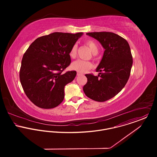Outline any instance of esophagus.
<instances>
[{
	"mask_svg": "<svg viewBox=\"0 0 157 157\" xmlns=\"http://www.w3.org/2000/svg\"><path fill=\"white\" fill-rule=\"evenodd\" d=\"M82 75V74L80 73V72H77V76H79V75Z\"/></svg>",
	"mask_w": 157,
	"mask_h": 157,
	"instance_id": "obj_1",
	"label": "esophagus"
}]
</instances>
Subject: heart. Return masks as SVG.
<instances>
[{
    "label": "heart",
    "mask_w": 157,
    "mask_h": 157,
    "mask_svg": "<svg viewBox=\"0 0 157 157\" xmlns=\"http://www.w3.org/2000/svg\"><path fill=\"white\" fill-rule=\"evenodd\" d=\"M86 45L90 47L92 54L97 55L99 49L97 43L93 40H88L85 42ZM77 45L74 44L72 45L69 52V56L71 58L74 59L77 56ZM92 67V64L88 61H84L82 60H77L74 61L71 64V68L80 73H85L89 71Z\"/></svg>",
    "instance_id": "1"
}]
</instances>
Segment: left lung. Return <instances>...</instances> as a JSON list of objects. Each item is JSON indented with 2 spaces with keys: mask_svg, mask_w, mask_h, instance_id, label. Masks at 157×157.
I'll return each mask as SVG.
<instances>
[{
  "mask_svg": "<svg viewBox=\"0 0 157 157\" xmlns=\"http://www.w3.org/2000/svg\"><path fill=\"white\" fill-rule=\"evenodd\" d=\"M87 35L97 40L104 48L103 58L96 69L98 76L86 74L88 82L83 86L90 99L103 102L118 94L130 76L133 60L128 42L111 32H94Z\"/></svg>",
  "mask_w": 157,
  "mask_h": 157,
  "instance_id": "1",
  "label": "left lung"
}]
</instances>
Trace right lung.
Masks as SVG:
<instances>
[{
  "instance_id": "1",
  "label": "right lung",
  "mask_w": 157,
  "mask_h": 157,
  "mask_svg": "<svg viewBox=\"0 0 157 157\" xmlns=\"http://www.w3.org/2000/svg\"><path fill=\"white\" fill-rule=\"evenodd\" d=\"M83 34L56 32L36 39L23 56L20 80L28 98L36 106L51 109L65 97L64 88L75 77V71L63 73L70 65L69 52Z\"/></svg>"
}]
</instances>
